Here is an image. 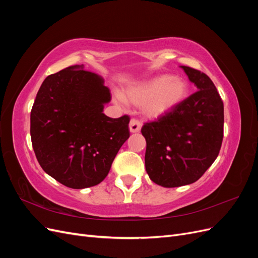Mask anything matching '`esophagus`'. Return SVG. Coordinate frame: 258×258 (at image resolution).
Segmentation results:
<instances>
[{"mask_svg":"<svg viewBox=\"0 0 258 258\" xmlns=\"http://www.w3.org/2000/svg\"><path fill=\"white\" fill-rule=\"evenodd\" d=\"M141 127H142V123L140 122L139 120H137V119H131L130 120L129 129H130V132H132V134H135V132H139L140 130H141Z\"/></svg>","mask_w":258,"mask_h":258,"instance_id":"34e87169","label":"esophagus"}]
</instances>
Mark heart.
Segmentation results:
<instances>
[{
  "mask_svg": "<svg viewBox=\"0 0 258 258\" xmlns=\"http://www.w3.org/2000/svg\"><path fill=\"white\" fill-rule=\"evenodd\" d=\"M187 93L184 80L176 76L159 75L130 86L124 96L115 92L114 98L118 104L126 101L141 105V111L148 118H159L167 115L182 102Z\"/></svg>",
  "mask_w": 258,
  "mask_h": 258,
  "instance_id": "obj_1",
  "label": "heart"
}]
</instances>
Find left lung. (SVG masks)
<instances>
[{"label": "left lung", "instance_id": "8db88e82", "mask_svg": "<svg viewBox=\"0 0 258 258\" xmlns=\"http://www.w3.org/2000/svg\"><path fill=\"white\" fill-rule=\"evenodd\" d=\"M179 68L198 91L141 129L146 172L162 187L196 182L216 159L223 141L224 104L213 82L198 70Z\"/></svg>", "mask_w": 258, "mask_h": 258}]
</instances>
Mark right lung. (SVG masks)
Segmentation results:
<instances>
[{
    "label": "right lung",
    "instance_id": "right-lung-1",
    "mask_svg": "<svg viewBox=\"0 0 258 258\" xmlns=\"http://www.w3.org/2000/svg\"><path fill=\"white\" fill-rule=\"evenodd\" d=\"M111 92L84 66L47 76L31 111L30 134L42 169L70 188L98 185L129 134V116L103 113Z\"/></svg>",
    "mask_w": 258,
    "mask_h": 258
}]
</instances>
